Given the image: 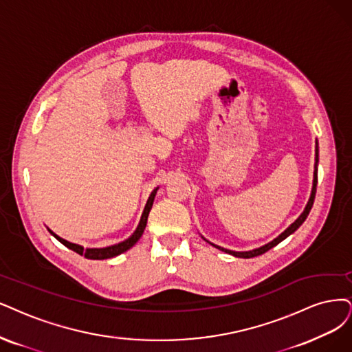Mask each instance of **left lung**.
I'll return each instance as SVG.
<instances>
[{
  "mask_svg": "<svg viewBox=\"0 0 352 352\" xmlns=\"http://www.w3.org/2000/svg\"><path fill=\"white\" fill-rule=\"evenodd\" d=\"M318 162H319V148H318V142H316V158H315V175H314V187H311V194H310V199H309V201H307V204H306V209L303 210V213L297 217V220L294 223H292L287 229H285L280 236H277L274 241H271L270 243H267V245H264V246H261V248H256V250H252V251H246V252H236V251H229V250H225V248H220V246H217V245H213V246H216L217 250H220V251H223V252H228V254H230V255H233V256H238V258H252V256H258V255H263L264 252H267V251H270L272 246H276V245H278L281 241H284L285 238L287 236H290L293 232H296L298 228H300V225L305 222L306 220V217H307V214H309V212H310V209H311V206H314V201H315V196H316V186H318Z\"/></svg>",
  "mask_w": 352,
  "mask_h": 352,
  "instance_id": "1",
  "label": "left lung"
}]
</instances>
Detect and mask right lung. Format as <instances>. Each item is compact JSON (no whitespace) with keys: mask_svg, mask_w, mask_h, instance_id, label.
Here are the masks:
<instances>
[{"mask_svg":"<svg viewBox=\"0 0 352 352\" xmlns=\"http://www.w3.org/2000/svg\"><path fill=\"white\" fill-rule=\"evenodd\" d=\"M156 190H158V188H155V190L151 192V196H149V199H148V203H146V206H145V210H143V213H142V217H140V222H139L138 229L135 230L133 235L130 236L129 239H126L124 242H120V243H117V245L107 246V248L84 250L82 246H80V245H75V243H71V242H68V241H65V239L59 238V236H58V235H55V233L52 232V230H49V232H50L52 235H54V236H55L60 243H63L65 246H67V248L72 250V251H74V252H76V254L84 255V256H85V258H88V259H107V258L117 256V255H120V254H123L124 251H127V250L132 248V246H133V245L140 239L143 230H145V228H146L148 216H149V212H151V209H152V204H153V199H155Z\"/></svg>","mask_w":352,"mask_h":352,"instance_id":"obj_1","label":"right lung"}]
</instances>
